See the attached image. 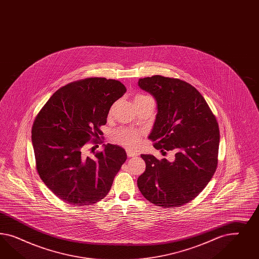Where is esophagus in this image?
<instances>
[{
	"instance_id": "34e87169",
	"label": "esophagus",
	"mask_w": 259,
	"mask_h": 259,
	"mask_svg": "<svg viewBox=\"0 0 259 259\" xmlns=\"http://www.w3.org/2000/svg\"><path fill=\"white\" fill-rule=\"evenodd\" d=\"M126 153H127L128 157H135L138 156V153L133 152V151H130V150H126Z\"/></svg>"
}]
</instances>
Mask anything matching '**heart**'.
I'll return each mask as SVG.
<instances>
[{
    "label": "heart",
    "mask_w": 259,
    "mask_h": 259,
    "mask_svg": "<svg viewBox=\"0 0 259 259\" xmlns=\"http://www.w3.org/2000/svg\"><path fill=\"white\" fill-rule=\"evenodd\" d=\"M145 98H149V97L145 96V95H137L135 100L145 99ZM112 140L118 144L124 145L129 148H133L134 146H136L137 141H138V134L134 131H131V130L120 129L114 133L112 137Z\"/></svg>",
    "instance_id": "obj_1"
}]
</instances>
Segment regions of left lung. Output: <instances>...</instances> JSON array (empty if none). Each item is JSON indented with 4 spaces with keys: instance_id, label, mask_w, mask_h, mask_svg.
<instances>
[{
    "instance_id": "1",
    "label": "left lung",
    "mask_w": 259,
    "mask_h": 259,
    "mask_svg": "<svg viewBox=\"0 0 259 259\" xmlns=\"http://www.w3.org/2000/svg\"><path fill=\"white\" fill-rule=\"evenodd\" d=\"M139 87L157 101L149 139L162 154L172 151L175 160L141 155L146 169L138 187L157 206L181 207L202 192L217 170L219 123L202 95L184 80L156 75L140 78Z\"/></svg>"
}]
</instances>
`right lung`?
<instances>
[{
	"label": "right lung",
	"instance_id": "right-lung-1",
	"mask_svg": "<svg viewBox=\"0 0 259 259\" xmlns=\"http://www.w3.org/2000/svg\"><path fill=\"white\" fill-rule=\"evenodd\" d=\"M126 88L120 81L87 78L56 91L32 125L36 170L44 183L66 203L87 206L104 198L125 162V151L107 143L88 156L84 146L102 143L101 126ZM99 146V145H98Z\"/></svg>",
	"mask_w": 259,
	"mask_h": 259
}]
</instances>
